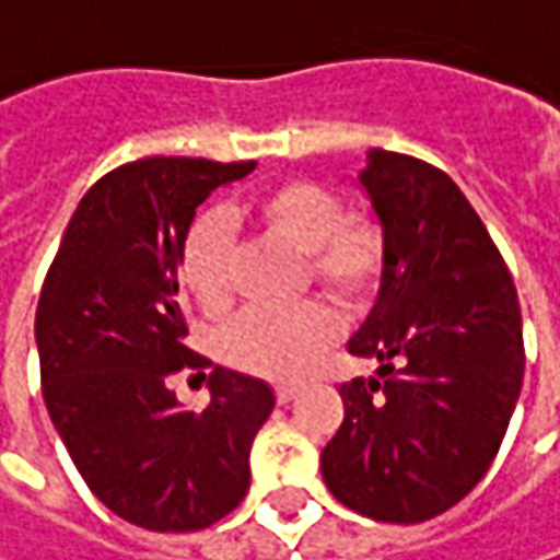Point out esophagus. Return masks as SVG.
<instances>
[{"label":"esophagus","mask_w":560,"mask_h":560,"mask_svg":"<svg viewBox=\"0 0 560 560\" xmlns=\"http://www.w3.org/2000/svg\"><path fill=\"white\" fill-rule=\"evenodd\" d=\"M273 395H277V401H280V405H290V401L300 395V385H277V388H273Z\"/></svg>","instance_id":"34e87169"}]
</instances>
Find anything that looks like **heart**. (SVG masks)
I'll return each mask as SVG.
<instances>
[{"label":"heart","mask_w":560,"mask_h":560,"mask_svg":"<svg viewBox=\"0 0 560 560\" xmlns=\"http://www.w3.org/2000/svg\"><path fill=\"white\" fill-rule=\"evenodd\" d=\"M238 220L260 238L300 255V283L331 302L357 308L380 293L388 235L373 213L343 210L340 197L308 178H280L255 190ZM178 280L194 305L220 318L232 305V235L222 217H200L178 245ZM338 322L328 308L305 302L290 312H245L225 331V357L264 380H300L335 343Z\"/></svg>","instance_id":"obj_1"}]
</instances>
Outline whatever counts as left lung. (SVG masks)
<instances>
[{
	"instance_id": "obj_1",
	"label": "left lung",
	"mask_w": 560,
	"mask_h": 560,
	"mask_svg": "<svg viewBox=\"0 0 560 560\" xmlns=\"http://www.w3.org/2000/svg\"><path fill=\"white\" fill-rule=\"evenodd\" d=\"M360 184L388 264L347 350L380 360V376L338 388L343 423L322 478L343 506L408 526L456 506L498 456L523 388V315L494 238L446 172L373 149Z\"/></svg>"
}]
</instances>
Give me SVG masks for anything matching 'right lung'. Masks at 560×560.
I'll return each mask as SVG.
<instances>
[{"instance_id":"right-lung-1","label":"right lung","mask_w":560,"mask_h":560,"mask_svg":"<svg viewBox=\"0 0 560 560\" xmlns=\"http://www.w3.org/2000/svg\"><path fill=\"white\" fill-rule=\"evenodd\" d=\"M255 162L152 155L98 178L47 270L34 338L40 392L92 494L149 533H197L252 481V443L273 411L260 380L194 353L178 302V245L197 207ZM211 370V405L184 412L167 388Z\"/></svg>"}]
</instances>
